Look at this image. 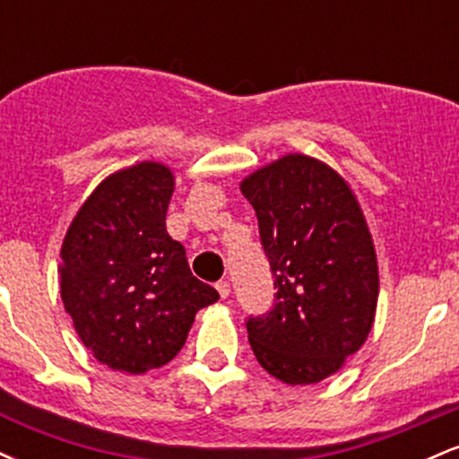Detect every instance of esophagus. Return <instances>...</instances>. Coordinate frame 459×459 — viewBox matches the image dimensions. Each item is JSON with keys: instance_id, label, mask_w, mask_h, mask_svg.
Returning <instances> with one entry per match:
<instances>
[{"instance_id": "obj_1", "label": "esophagus", "mask_w": 459, "mask_h": 459, "mask_svg": "<svg viewBox=\"0 0 459 459\" xmlns=\"http://www.w3.org/2000/svg\"><path fill=\"white\" fill-rule=\"evenodd\" d=\"M215 289H218L220 298H229L230 296V282L229 281H220L218 284H215Z\"/></svg>"}]
</instances>
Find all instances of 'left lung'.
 Instances as JSON below:
<instances>
[{
	"label": "left lung",
	"instance_id": "8db88e82",
	"mask_svg": "<svg viewBox=\"0 0 459 459\" xmlns=\"http://www.w3.org/2000/svg\"><path fill=\"white\" fill-rule=\"evenodd\" d=\"M273 276V307L247 317L259 365L284 384H317L371 332L380 276L360 204L324 161L291 152L241 181Z\"/></svg>",
	"mask_w": 459,
	"mask_h": 459
}]
</instances>
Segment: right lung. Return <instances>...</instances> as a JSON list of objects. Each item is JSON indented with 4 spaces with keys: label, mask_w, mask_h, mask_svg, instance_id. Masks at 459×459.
Segmentation results:
<instances>
[{
    "label": "right lung",
    "mask_w": 459,
    "mask_h": 459,
    "mask_svg": "<svg viewBox=\"0 0 459 459\" xmlns=\"http://www.w3.org/2000/svg\"><path fill=\"white\" fill-rule=\"evenodd\" d=\"M170 168L142 161L88 196L60 250V296L82 343L114 371L146 373L186 345L200 308L220 296L189 272L166 230Z\"/></svg>",
    "instance_id": "right-lung-1"
}]
</instances>
